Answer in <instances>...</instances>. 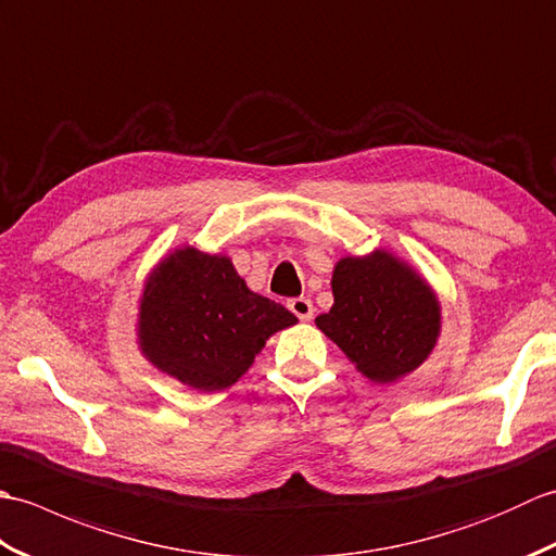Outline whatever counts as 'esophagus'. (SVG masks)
I'll list each match as a JSON object with an SVG mask.
<instances>
[{
	"label": "esophagus",
	"instance_id": "esophagus-1",
	"mask_svg": "<svg viewBox=\"0 0 556 556\" xmlns=\"http://www.w3.org/2000/svg\"><path fill=\"white\" fill-rule=\"evenodd\" d=\"M289 311L299 317L301 323H308L311 317H313V313H315V308H313V301L311 299H305V296H299V299H291L289 303Z\"/></svg>",
	"mask_w": 556,
	"mask_h": 556
}]
</instances>
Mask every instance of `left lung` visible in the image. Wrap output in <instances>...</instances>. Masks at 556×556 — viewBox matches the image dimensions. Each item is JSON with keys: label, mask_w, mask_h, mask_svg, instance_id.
I'll return each mask as SVG.
<instances>
[{"label": "left lung", "mask_w": 556, "mask_h": 556, "mask_svg": "<svg viewBox=\"0 0 556 556\" xmlns=\"http://www.w3.org/2000/svg\"><path fill=\"white\" fill-rule=\"evenodd\" d=\"M334 305L317 327L372 382H396L430 356L442 327L440 301L404 260L387 251L341 257Z\"/></svg>", "instance_id": "8db88e82"}]
</instances>
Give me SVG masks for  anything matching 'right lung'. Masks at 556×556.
<instances>
[{"label":"right lung","instance_id":"add662e5","mask_svg":"<svg viewBox=\"0 0 556 556\" xmlns=\"http://www.w3.org/2000/svg\"><path fill=\"white\" fill-rule=\"evenodd\" d=\"M296 323L285 305L248 289L227 255L184 245L150 271L138 344L174 380L219 392L251 368L271 334Z\"/></svg>","mask_w":556,"mask_h":556}]
</instances>
